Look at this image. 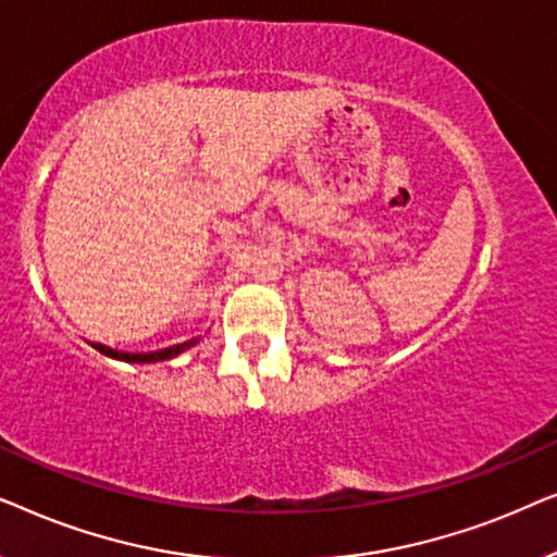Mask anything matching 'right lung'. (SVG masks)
<instances>
[{
    "instance_id": "right-lung-1",
    "label": "right lung",
    "mask_w": 557,
    "mask_h": 557,
    "mask_svg": "<svg viewBox=\"0 0 557 557\" xmlns=\"http://www.w3.org/2000/svg\"><path fill=\"white\" fill-rule=\"evenodd\" d=\"M98 352L106 355V357H113V360H124V362H162V360H172V357H177L180 352H185L193 345H197V339H189V342H182V345H174V347H164V349H157V352H119V349H111L106 345H98V342H90Z\"/></svg>"
}]
</instances>
